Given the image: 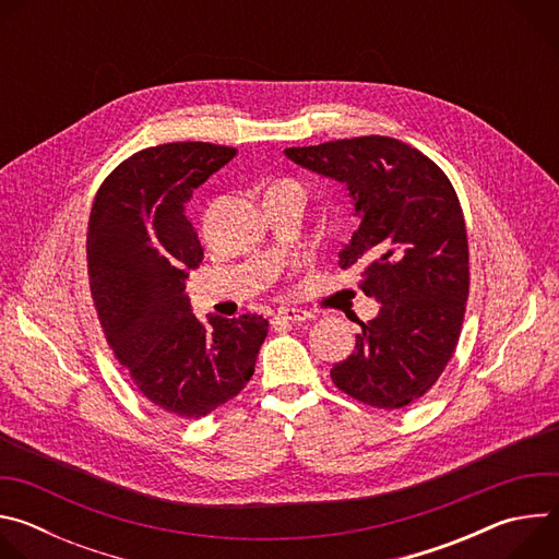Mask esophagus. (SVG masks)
Wrapping results in <instances>:
<instances>
[{"instance_id": "1", "label": "esophagus", "mask_w": 559, "mask_h": 559, "mask_svg": "<svg viewBox=\"0 0 559 559\" xmlns=\"http://www.w3.org/2000/svg\"><path fill=\"white\" fill-rule=\"evenodd\" d=\"M274 318L283 323H302V321H309L311 313L305 309H298V307H283L276 311Z\"/></svg>"}]
</instances>
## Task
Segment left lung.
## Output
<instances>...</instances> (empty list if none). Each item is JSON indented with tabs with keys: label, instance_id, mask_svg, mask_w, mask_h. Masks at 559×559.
I'll return each mask as SVG.
<instances>
[{
	"label": "left lung",
	"instance_id": "8db88e82",
	"mask_svg": "<svg viewBox=\"0 0 559 559\" xmlns=\"http://www.w3.org/2000/svg\"><path fill=\"white\" fill-rule=\"evenodd\" d=\"M294 164L345 183L360 225L338 254L360 270L380 311L356 334V352L332 369L358 403L403 409L451 360L468 298V243L457 194L420 150L391 136L287 147Z\"/></svg>",
	"mask_w": 559,
	"mask_h": 559
}]
</instances>
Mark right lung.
<instances>
[{
  "mask_svg": "<svg viewBox=\"0 0 559 559\" xmlns=\"http://www.w3.org/2000/svg\"><path fill=\"white\" fill-rule=\"evenodd\" d=\"M236 147L179 141L139 150L102 183L88 221V278L104 336L156 407L203 418L248 384L267 321L192 313L186 278L203 261L192 192Z\"/></svg>",
  "mask_w": 559,
  "mask_h": 559,
  "instance_id": "add662e5",
  "label": "right lung"
}]
</instances>
